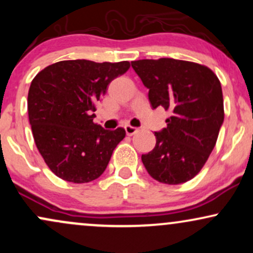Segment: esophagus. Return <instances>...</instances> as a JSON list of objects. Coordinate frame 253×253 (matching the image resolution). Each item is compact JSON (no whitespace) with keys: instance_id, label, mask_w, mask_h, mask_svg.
Listing matches in <instances>:
<instances>
[{"instance_id":"34e87169","label":"esophagus","mask_w":253,"mask_h":253,"mask_svg":"<svg viewBox=\"0 0 253 253\" xmlns=\"http://www.w3.org/2000/svg\"><path fill=\"white\" fill-rule=\"evenodd\" d=\"M125 129H126L127 135H133V134H135V133L139 130L138 128H136V127L130 126V125H126V126H125Z\"/></svg>"}]
</instances>
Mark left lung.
I'll return each mask as SVG.
<instances>
[{
	"label": "left lung",
	"mask_w": 253,
	"mask_h": 253,
	"mask_svg": "<svg viewBox=\"0 0 253 253\" xmlns=\"http://www.w3.org/2000/svg\"><path fill=\"white\" fill-rule=\"evenodd\" d=\"M132 68L149 89L152 108L171 112L167 128L155 133V149L141 156L144 167L165 184L189 181L207 162L223 123L219 78L207 66L172 58L135 60Z\"/></svg>",
	"instance_id": "1"
}]
</instances>
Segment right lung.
Masks as SVG:
<instances>
[{
    "label": "right lung",
    "mask_w": 253,
    "mask_h": 253,
    "mask_svg": "<svg viewBox=\"0 0 253 253\" xmlns=\"http://www.w3.org/2000/svg\"><path fill=\"white\" fill-rule=\"evenodd\" d=\"M129 66V62L62 60L33 78L27 98L32 133L46 165L59 178L88 183L106 170L126 130L102 128L92 121V112L108 84Z\"/></svg>",
    "instance_id": "1"
}]
</instances>
